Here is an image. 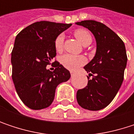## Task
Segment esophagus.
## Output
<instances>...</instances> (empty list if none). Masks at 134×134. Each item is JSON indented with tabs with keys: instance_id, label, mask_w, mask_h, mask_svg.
Segmentation results:
<instances>
[{
	"instance_id": "obj_1",
	"label": "esophagus",
	"mask_w": 134,
	"mask_h": 134,
	"mask_svg": "<svg viewBox=\"0 0 134 134\" xmlns=\"http://www.w3.org/2000/svg\"><path fill=\"white\" fill-rule=\"evenodd\" d=\"M75 72H74V71H70V75H71V77H74V75H75Z\"/></svg>"
}]
</instances>
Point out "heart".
Instances as JSON below:
<instances>
[{"label": "heart", "mask_w": 134, "mask_h": 134, "mask_svg": "<svg viewBox=\"0 0 134 134\" xmlns=\"http://www.w3.org/2000/svg\"><path fill=\"white\" fill-rule=\"evenodd\" d=\"M74 36L84 46L88 45L92 42V37L90 32L85 29H77L74 32ZM64 36L59 35L54 41V47L57 52L60 53L64 49ZM61 64L70 70H75L85 64V58L82 56H76L72 54H66L60 59Z\"/></svg>", "instance_id": "1"}]
</instances>
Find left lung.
Listing matches in <instances>:
<instances>
[{"instance_id": "left-lung-1", "label": "left lung", "mask_w": 134, "mask_h": 134, "mask_svg": "<svg viewBox=\"0 0 134 134\" xmlns=\"http://www.w3.org/2000/svg\"><path fill=\"white\" fill-rule=\"evenodd\" d=\"M76 24L89 29L97 43L95 56L84 67L88 73V85L77 92V101L83 109L100 110L113 100L122 83L127 62L125 45L103 23L86 20Z\"/></svg>"}]
</instances>
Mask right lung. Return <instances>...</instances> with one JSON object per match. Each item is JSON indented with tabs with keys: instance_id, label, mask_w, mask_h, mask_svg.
I'll use <instances>...</instances> for the list:
<instances>
[{
	"instance_id": "obj_1",
	"label": "right lung",
	"mask_w": 134,
	"mask_h": 134,
	"mask_svg": "<svg viewBox=\"0 0 134 134\" xmlns=\"http://www.w3.org/2000/svg\"><path fill=\"white\" fill-rule=\"evenodd\" d=\"M71 24L47 21L35 22L16 36L12 52V80L20 99L29 109L49 107L57 85L68 81L69 70L55 60L53 71L46 69L56 57L55 39Z\"/></svg>"
}]
</instances>
